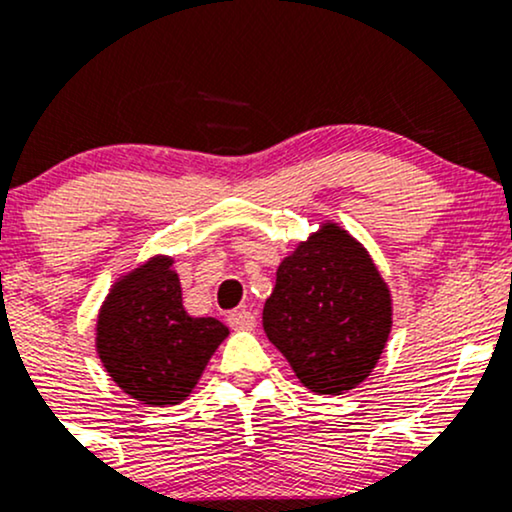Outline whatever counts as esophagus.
Instances as JSON below:
<instances>
[{"label":"esophagus","instance_id":"1","mask_svg":"<svg viewBox=\"0 0 512 512\" xmlns=\"http://www.w3.org/2000/svg\"><path fill=\"white\" fill-rule=\"evenodd\" d=\"M228 325H231L233 330H252V327L257 325V317L255 313H250V310H233V313L228 315Z\"/></svg>","mask_w":512,"mask_h":512}]
</instances>
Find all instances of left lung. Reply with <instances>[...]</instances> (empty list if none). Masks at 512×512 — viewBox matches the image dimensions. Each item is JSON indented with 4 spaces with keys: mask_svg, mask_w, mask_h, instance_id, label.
<instances>
[{
    "mask_svg": "<svg viewBox=\"0 0 512 512\" xmlns=\"http://www.w3.org/2000/svg\"><path fill=\"white\" fill-rule=\"evenodd\" d=\"M262 325L317 395H344L373 373L392 330V298L368 250L337 223L284 257Z\"/></svg>",
    "mask_w": 512,
    "mask_h": 512,
    "instance_id": "left-lung-1",
    "label": "left lung"
}]
</instances>
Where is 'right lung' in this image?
I'll return each mask as SVG.
<instances>
[{
	"label": "right lung",
	"mask_w": 512,
	"mask_h": 512,
	"mask_svg": "<svg viewBox=\"0 0 512 512\" xmlns=\"http://www.w3.org/2000/svg\"><path fill=\"white\" fill-rule=\"evenodd\" d=\"M228 337L216 317L182 308L173 257L158 255L115 281L96 322V351L122 392L149 407L180 404Z\"/></svg>",
	"instance_id": "1"
}]
</instances>
